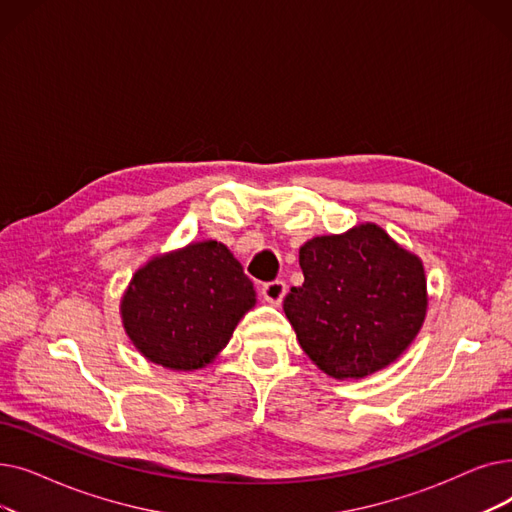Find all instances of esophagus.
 <instances>
[{
  "mask_svg": "<svg viewBox=\"0 0 512 512\" xmlns=\"http://www.w3.org/2000/svg\"><path fill=\"white\" fill-rule=\"evenodd\" d=\"M261 294H263V299H265L267 303L280 305V303H282V299L286 297V282H284V280L267 282V284H263Z\"/></svg>",
  "mask_w": 512,
  "mask_h": 512,
  "instance_id": "esophagus-1",
  "label": "esophagus"
}]
</instances>
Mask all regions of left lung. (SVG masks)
<instances>
[{
    "label": "left lung",
    "mask_w": 512,
    "mask_h": 512,
    "mask_svg": "<svg viewBox=\"0 0 512 512\" xmlns=\"http://www.w3.org/2000/svg\"><path fill=\"white\" fill-rule=\"evenodd\" d=\"M303 286L284 313L309 359L336 380L365 378L394 363L419 334L423 263L375 224L315 236L299 251Z\"/></svg>",
    "instance_id": "left-lung-1"
}]
</instances>
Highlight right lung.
Listing matches in <instances>:
<instances>
[{
    "instance_id": "add662e5",
    "label": "right lung",
    "mask_w": 512,
    "mask_h": 512,
    "mask_svg": "<svg viewBox=\"0 0 512 512\" xmlns=\"http://www.w3.org/2000/svg\"><path fill=\"white\" fill-rule=\"evenodd\" d=\"M255 305L253 282L218 240L153 257L132 276L120 315L137 351L168 369L193 371L228 344Z\"/></svg>"
}]
</instances>
